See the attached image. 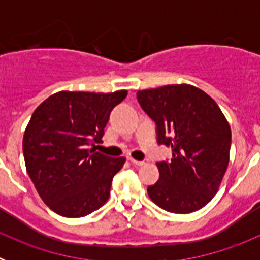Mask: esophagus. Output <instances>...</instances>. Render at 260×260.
I'll return each mask as SVG.
<instances>
[{
	"instance_id": "obj_1",
	"label": "esophagus",
	"mask_w": 260,
	"mask_h": 260,
	"mask_svg": "<svg viewBox=\"0 0 260 260\" xmlns=\"http://www.w3.org/2000/svg\"><path fill=\"white\" fill-rule=\"evenodd\" d=\"M128 160H130V162H132L133 165H137V167H142V165H146L147 162V160H143V161H139V160H135V158H133V157H130L128 158Z\"/></svg>"
}]
</instances>
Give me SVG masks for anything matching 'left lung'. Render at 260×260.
I'll return each mask as SVG.
<instances>
[{"mask_svg":"<svg viewBox=\"0 0 260 260\" xmlns=\"http://www.w3.org/2000/svg\"><path fill=\"white\" fill-rule=\"evenodd\" d=\"M156 123L157 143L172 148L171 161L156 162L158 181L148 197L168 212L201 210L215 197L229 162L232 132L219 105L191 84H168L137 92Z\"/></svg>","mask_w":260,"mask_h":260,"instance_id":"left-lung-1","label":"left lung"}]
</instances>
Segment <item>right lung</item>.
I'll use <instances>...</instances> for the list:
<instances>
[{
    "instance_id": "add662e5",
    "label": "right lung",
    "mask_w": 260,
    "mask_h": 260,
    "mask_svg": "<svg viewBox=\"0 0 260 260\" xmlns=\"http://www.w3.org/2000/svg\"><path fill=\"white\" fill-rule=\"evenodd\" d=\"M127 96L59 91L35 109L23 137L29 178L48 207L65 217H82L109 198L114 174L125 157L95 152L110 112Z\"/></svg>"
}]
</instances>
